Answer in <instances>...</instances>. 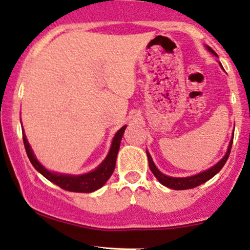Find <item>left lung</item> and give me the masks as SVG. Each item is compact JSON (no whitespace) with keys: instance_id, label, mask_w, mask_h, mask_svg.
Returning a JSON list of instances; mask_svg holds the SVG:
<instances>
[{"instance_id":"obj_1","label":"left lung","mask_w":250,"mask_h":250,"mask_svg":"<svg viewBox=\"0 0 250 250\" xmlns=\"http://www.w3.org/2000/svg\"><path fill=\"white\" fill-rule=\"evenodd\" d=\"M206 47H208V50L210 51L212 54L215 55V57H218L217 53H215L211 47H208V46H206ZM232 144H233V138L229 145V148H227L226 154H225L224 158L221 159L217 165H214L213 167L208 169V170L202 171L199 172V174L193 175V176H189V177H170V176H167V175L162 174V172L156 168V166L154 165L150 154L148 152L146 153H147V158H148L150 170H152L154 176L158 178V181L162 184V186L170 188V189H174V190H187V189H192V188H196L200 186V184L205 183L206 181L210 180V178L213 177L214 175H217L218 172L221 170V168L224 167L225 163L227 161V159H229L230 148H232Z\"/></svg>"}]
</instances>
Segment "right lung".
Masks as SVG:
<instances>
[{"mask_svg": "<svg viewBox=\"0 0 250 250\" xmlns=\"http://www.w3.org/2000/svg\"><path fill=\"white\" fill-rule=\"evenodd\" d=\"M126 126H123L120 130L117 132L115 137H113L112 144H111V148L109 150V154L106 155L105 160L101 163L98 167L90 172L83 175H66V174H59V172H53L47 170L44 166L40 163L38 160L36 159L35 154H33L32 149H31L29 141H27L25 134L23 131V141H24V147H25L26 154L29 156L30 162L32 163V166L38 170L42 176L47 178L48 181H51L52 183L57 184L58 187H60L61 189L72 191V192H92V191L98 190L102 188L104 184L106 183V181L109 180L111 175H112L113 170L116 167V160H117V154H118L120 141H122L123 134H124Z\"/></svg>", "mask_w": 250, "mask_h": 250, "instance_id": "obj_1", "label": "right lung"}]
</instances>
